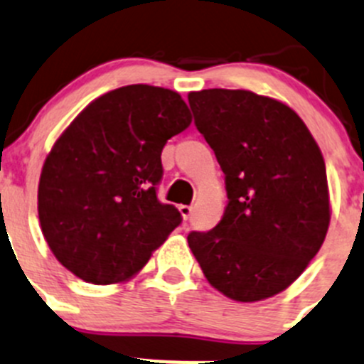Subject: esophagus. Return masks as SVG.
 Segmentation results:
<instances>
[{
  "label": "esophagus",
  "mask_w": 364,
  "mask_h": 364,
  "mask_svg": "<svg viewBox=\"0 0 364 364\" xmlns=\"http://www.w3.org/2000/svg\"><path fill=\"white\" fill-rule=\"evenodd\" d=\"M178 210H180V214H182V218H184V220H189V218H191V214H193V207L191 205H180Z\"/></svg>",
  "instance_id": "obj_1"
}]
</instances>
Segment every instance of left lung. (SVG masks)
Instances as JSON below:
<instances>
[{
	"label": "left lung",
	"mask_w": 364,
	"mask_h": 364,
	"mask_svg": "<svg viewBox=\"0 0 364 364\" xmlns=\"http://www.w3.org/2000/svg\"><path fill=\"white\" fill-rule=\"evenodd\" d=\"M198 132L214 150L228 203L189 248L210 286L237 302L291 286L318 254L331 221L325 162L299 114L243 89L189 92Z\"/></svg>",
	"instance_id": "1"
}]
</instances>
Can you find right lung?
<instances>
[{
	"instance_id": "add662e5",
	"label": "right lung",
	"mask_w": 364,
	"mask_h": 364,
	"mask_svg": "<svg viewBox=\"0 0 364 364\" xmlns=\"http://www.w3.org/2000/svg\"><path fill=\"white\" fill-rule=\"evenodd\" d=\"M191 124L178 92L127 85L89 103L44 161L39 221L64 268L91 284L132 279L182 221L157 198L161 154Z\"/></svg>"
}]
</instances>
